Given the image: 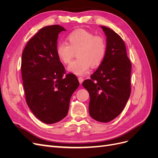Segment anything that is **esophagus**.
Listing matches in <instances>:
<instances>
[{"label": "esophagus", "instance_id": "esophagus-1", "mask_svg": "<svg viewBox=\"0 0 158 158\" xmlns=\"http://www.w3.org/2000/svg\"><path fill=\"white\" fill-rule=\"evenodd\" d=\"M78 81H79L80 84H82L83 82V81H84V78L82 77H79L78 78Z\"/></svg>", "mask_w": 158, "mask_h": 158}]
</instances>
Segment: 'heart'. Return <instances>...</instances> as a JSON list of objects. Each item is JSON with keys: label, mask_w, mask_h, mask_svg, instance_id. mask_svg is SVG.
<instances>
[{"label": "heart", "mask_w": 158, "mask_h": 158, "mask_svg": "<svg viewBox=\"0 0 158 158\" xmlns=\"http://www.w3.org/2000/svg\"><path fill=\"white\" fill-rule=\"evenodd\" d=\"M66 43L56 45V54L62 63L69 64L76 52L78 59L73 61L68 68L72 73L83 75L90 66L96 67L103 61L106 55L107 44L101 35L82 29L72 31L66 37Z\"/></svg>", "instance_id": "b5f03b06"}]
</instances>
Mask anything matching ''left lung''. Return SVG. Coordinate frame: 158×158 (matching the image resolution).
<instances>
[{
    "label": "left lung",
    "instance_id": "1",
    "mask_svg": "<svg viewBox=\"0 0 158 158\" xmlns=\"http://www.w3.org/2000/svg\"><path fill=\"white\" fill-rule=\"evenodd\" d=\"M101 27L107 36L106 55L82 85L89 94L90 116L107 123L121 114L130 97L132 64L122 38L110 28Z\"/></svg>",
    "mask_w": 158,
    "mask_h": 158
}]
</instances>
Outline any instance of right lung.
Masks as SVG:
<instances>
[{
	"label": "right lung",
	"instance_id": "add662e5",
	"mask_svg": "<svg viewBox=\"0 0 158 158\" xmlns=\"http://www.w3.org/2000/svg\"><path fill=\"white\" fill-rule=\"evenodd\" d=\"M59 25L41 28L27 43L22 55L21 71L26 100L43 123L61 121L69 111L72 95L79 86L73 74L66 70L56 54Z\"/></svg>",
	"mask_w": 158,
	"mask_h": 158
}]
</instances>
